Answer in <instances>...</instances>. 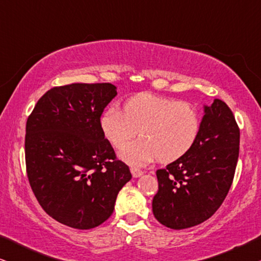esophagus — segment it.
<instances>
[{
	"instance_id": "obj_1",
	"label": "esophagus",
	"mask_w": 261,
	"mask_h": 261,
	"mask_svg": "<svg viewBox=\"0 0 261 261\" xmlns=\"http://www.w3.org/2000/svg\"><path fill=\"white\" fill-rule=\"evenodd\" d=\"M130 172H132V174H133L134 178H139V177H141L142 174H144V172H142L140 169H137V167H132Z\"/></svg>"
}]
</instances>
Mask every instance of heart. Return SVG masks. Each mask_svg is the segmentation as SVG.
<instances>
[{"instance_id": "heart-1", "label": "heart", "mask_w": 261, "mask_h": 261, "mask_svg": "<svg viewBox=\"0 0 261 261\" xmlns=\"http://www.w3.org/2000/svg\"><path fill=\"white\" fill-rule=\"evenodd\" d=\"M101 129L110 144L122 148L137 130L142 139L125 146L120 158L130 166H142L158 158L172 163L194 147L201 117L190 103L148 92L127 99L122 110L112 107L102 114Z\"/></svg>"}]
</instances>
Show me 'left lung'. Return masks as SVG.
Returning <instances> with one entry per match:
<instances>
[{
	"label": "left lung",
	"instance_id": "obj_1",
	"mask_svg": "<svg viewBox=\"0 0 261 261\" xmlns=\"http://www.w3.org/2000/svg\"><path fill=\"white\" fill-rule=\"evenodd\" d=\"M240 129L226 103L204 106L194 147L156 171L159 189L152 210L160 223L185 229L212 217L229 191L237 169Z\"/></svg>",
	"mask_w": 261,
	"mask_h": 261
}]
</instances>
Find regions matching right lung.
Here are the masks:
<instances>
[{
  "label": "right lung",
  "instance_id": "add662e5",
  "mask_svg": "<svg viewBox=\"0 0 261 261\" xmlns=\"http://www.w3.org/2000/svg\"><path fill=\"white\" fill-rule=\"evenodd\" d=\"M116 95L110 83L56 87L39 99L27 120L31 188L42 209L65 226L91 229L108 220L117 194L132 178L99 124Z\"/></svg>",
  "mask_w": 261,
  "mask_h": 261
}]
</instances>
